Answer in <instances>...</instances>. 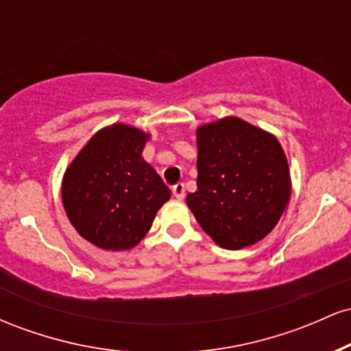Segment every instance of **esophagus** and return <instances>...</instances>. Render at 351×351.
Returning <instances> with one entry per match:
<instances>
[{"mask_svg":"<svg viewBox=\"0 0 351 351\" xmlns=\"http://www.w3.org/2000/svg\"><path fill=\"white\" fill-rule=\"evenodd\" d=\"M173 196H175L176 199H183L184 198V184L183 183H178L173 186Z\"/></svg>","mask_w":351,"mask_h":351,"instance_id":"obj_1","label":"esophagus"}]
</instances>
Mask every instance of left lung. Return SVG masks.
I'll return each mask as SVG.
<instances>
[{
    "mask_svg": "<svg viewBox=\"0 0 351 351\" xmlns=\"http://www.w3.org/2000/svg\"><path fill=\"white\" fill-rule=\"evenodd\" d=\"M198 189L186 204L223 249L259 243L279 223L292 181L284 148L272 134L239 117L196 128Z\"/></svg>",
    "mask_w": 351,
    "mask_h": 351,
    "instance_id": "obj_1",
    "label": "left lung"
}]
</instances>
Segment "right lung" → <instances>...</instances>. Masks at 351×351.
Instances as JSON below:
<instances>
[{"label": "right lung", "instance_id": "right-lung-1", "mask_svg": "<svg viewBox=\"0 0 351 351\" xmlns=\"http://www.w3.org/2000/svg\"><path fill=\"white\" fill-rule=\"evenodd\" d=\"M150 134L112 123L92 136L62 176V204L84 239L104 251H128L150 231L171 191L142 152Z\"/></svg>", "mask_w": 351, "mask_h": 351}]
</instances>
